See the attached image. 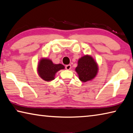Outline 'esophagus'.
<instances>
[{
    "label": "esophagus",
    "instance_id": "obj_1",
    "mask_svg": "<svg viewBox=\"0 0 133 133\" xmlns=\"http://www.w3.org/2000/svg\"><path fill=\"white\" fill-rule=\"evenodd\" d=\"M66 69H67V70H70V69H71V66L70 64H67V65H66Z\"/></svg>",
    "mask_w": 133,
    "mask_h": 133
}]
</instances>
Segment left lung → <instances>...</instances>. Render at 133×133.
<instances>
[{"label": "left lung", "mask_w": 133, "mask_h": 133, "mask_svg": "<svg viewBox=\"0 0 133 133\" xmlns=\"http://www.w3.org/2000/svg\"><path fill=\"white\" fill-rule=\"evenodd\" d=\"M98 66L94 58L90 56L85 55L78 60L76 68L79 79L83 82L90 81L96 77L98 72Z\"/></svg>", "instance_id": "obj_1"}]
</instances>
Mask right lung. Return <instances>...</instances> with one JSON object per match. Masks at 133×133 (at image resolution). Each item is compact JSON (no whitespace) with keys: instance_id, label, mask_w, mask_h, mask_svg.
<instances>
[{"instance_id":"obj_1","label":"right lung","mask_w":133,"mask_h":133,"mask_svg":"<svg viewBox=\"0 0 133 133\" xmlns=\"http://www.w3.org/2000/svg\"><path fill=\"white\" fill-rule=\"evenodd\" d=\"M64 69V66L63 64H54L51 60L47 58L40 59L37 66V71L39 76L47 82L55 79L56 73L60 70Z\"/></svg>"}]
</instances>
